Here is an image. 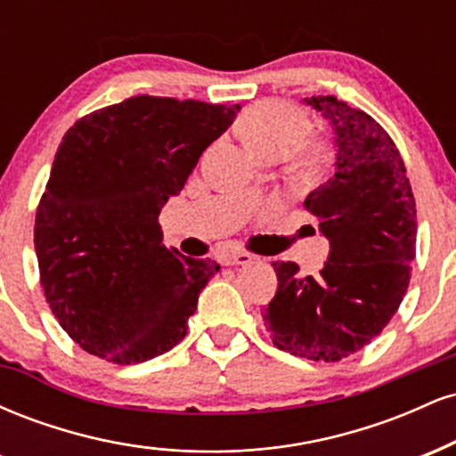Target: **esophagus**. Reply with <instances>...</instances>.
<instances>
[{"label": "esophagus", "mask_w": 456, "mask_h": 456, "mask_svg": "<svg viewBox=\"0 0 456 456\" xmlns=\"http://www.w3.org/2000/svg\"><path fill=\"white\" fill-rule=\"evenodd\" d=\"M221 261L224 265H246L253 261V255L242 253V250H235V253H224Z\"/></svg>", "instance_id": "34e87169"}]
</instances>
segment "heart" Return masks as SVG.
Masks as SVG:
<instances>
[{"label":"heart","instance_id":"obj_1","mask_svg":"<svg viewBox=\"0 0 456 456\" xmlns=\"http://www.w3.org/2000/svg\"><path fill=\"white\" fill-rule=\"evenodd\" d=\"M308 118L289 102L265 101L250 107L240 119V134L261 159H279L291 145L297 144L296 167L302 175H317L326 169L330 145L322 139H305Z\"/></svg>","mask_w":456,"mask_h":456}]
</instances>
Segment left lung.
<instances>
[{"label":"left lung","mask_w":456,"mask_h":456,"mask_svg":"<svg viewBox=\"0 0 456 456\" xmlns=\"http://www.w3.org/2000/svg\"><path fill=\"white\" fill-rule=\"evenodd\" d=\"M334 130V175L305 208L330 240L313 276L294 261H274L279 289L264 308L272 341L315 362H338L388 326L411 279L416 201L405 162L369 113L334 96L305 98Z\"/></svg>","instance_id":"1"}]
</instances>
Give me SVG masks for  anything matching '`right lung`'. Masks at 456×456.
Returning a JSON list of instances; mask_svg holds the SVG:
<instances>
[{
  "label": "right lung",
  "instance_id": "right-lung-1",
  "mask_svg": "<svg viewBox=\"0 0 456 456\" xmlns=\"http://www.w3.org/2000/svg\"><path fill=\"white\" fill-rule=\"evenodd\" d=\"M240 104L133 96L64 134L34 227L40 282L87 354L139 364L186 337L221 265L162 244L159 214Z\"/></svg>",
  "mask_w": 456,
  "mask_h": 456
}]
</instances>
